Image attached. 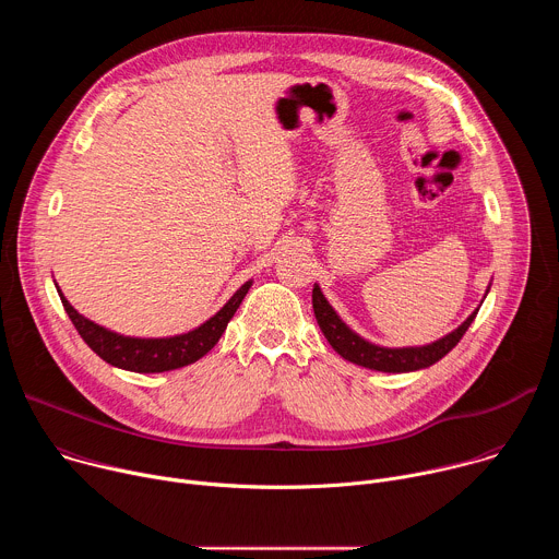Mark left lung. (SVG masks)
<instances>
[{
  "label": "left lung",
  "mask_w": 559,
  "mask_h": 559,
  "mask_svg": "<svg viewBox=\"0 0 559 559\" xmlns=\"http://www.w3.org/2000/svg\"><path fill=\"white\" fill-rule=\"evenodd\" d=\"M491 289V283L485 292V298ZM311 305H313V316L318 321V328L325 334L328 343L334 347L336 354H341L345 360L373 369V371H384V373H407V371H418V369H427L431 365H436L440 358H444L457 343L460 338L466 334L468 325L473 323V318L477 313L471 311V316L466 321L455 328L451 334L429 343V345H420V347H382L376 343H369L367 338H362L360 334H356L343 318L338 316V311L330 305V300L325 298V294L321 292V285L313 283V292H311ZM483 305V300H480Z\"/></svg>",
  "instance_id": "1"
}]
</instances>
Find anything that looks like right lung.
Wrapping results in <instances>:
<instances>
[{"mask_svg": "<svg viewBox=\"0 0 559 559\" xmlns=\"http://www.w3.org/2000/svg\"><path fill=\"white\" fill-rule=\"evenodd\" d=\"M252 283L254 281H248V283L238 287L231 294V298L214 316H210L205 323H201L199 328H194L190 332H183V334L164 336V338L123 336V334H117L112 330H106V328L93 323L91 318L79 313L68 302V298L61 294L57 283H55V287L59 292V298L63 302V309L72 321L74 330L79 332V336L86 341V345L102 360H106L112 367L134 371V373H162V371L181 369V367L192 365L199 358H203L218 343V338L223 336L227 323L231 321V316L236 313L238 305L243 302Z\"/></svg>", "mask_w": 559, "mask_h": 559, "instance_id": "obj_1", "label": "right lung"}]
</instances>
